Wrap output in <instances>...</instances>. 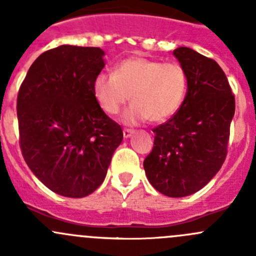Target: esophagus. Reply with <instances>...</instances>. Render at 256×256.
I'll list each match as a JSON object with an SVG mask.
<instances>
[{"instance_id": "obj_1", "label": "esophagus", "mask_w": 256, "mask_h": 256, "mask_svg": "<svg viewBox=\"0 0 256 256\" xmlns=\"http://www.w3.org/2000/svg\"><path fill=\"white\" fill-rule=\"evenodd\" d=\"M122 134H124V138H131V136H132L134 130H130V128H124Z\"/></svg>"}]
</instances>
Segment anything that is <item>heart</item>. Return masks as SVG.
<instances>
[{
	"mask_svg": "<svg viewBox=\"0 0 256 256\" xmlns=\"http://www.w3.org/2000/svg\"><path fill=\"white\" fill-rule=\"evenodd\" d=\"M186 92L187 76L180 64L141 56L124 59L112 74L100 73L92 82L95 100L109 115L120 112L131 95L134 104L122 115L128 125L168 120L182 106Z\"/></svg>",
	"mask_w": 256,
	"mask_h": 256,
	"instance_id": "obj_1",
	"label": "heart"
}]
</instances>
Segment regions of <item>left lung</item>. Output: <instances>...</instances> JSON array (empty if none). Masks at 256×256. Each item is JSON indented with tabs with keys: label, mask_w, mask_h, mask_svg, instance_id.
I'll return each mask as SVG.
<instances>
[{
	"label": "left lung",
	"mask_w": 256,
	"mask_h": 256,
	"mask_svg": "<svg viewBox=\"0 0 256 256\" xmlns=\"http://www.w3.org/2000/svg\"><path fill=\"white\" fill-rule=\"evenodd\" d=\"M174 56L187 76V92L176 115L152 130L154 148L144 168L154 190L180 198L202 190L220 170L236 100L216 60L187 47Z\"/></svg>",
	"instance_id": "obj_1"
}]
</instances>
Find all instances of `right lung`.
Here are the masks:
<instances>
[{
    "instance_id": "obj_1",
    "label": "right lung",
    "mask_w": 256,
    "mask_h": 256,
    "mask_svg": "<svg viewBox=\"0 0 256 256\" xmlns=\"http://www.w3.org/2000/svg\"><path fill=\"white\" fill-rule=\"evenodd\" d=\"M98 47L63 44L40 54L20 88V144L34 176L56 194L82 198L106 176L122 141L98 105L92 82L105 66Z\"/></svg>"
}]
</instances>
